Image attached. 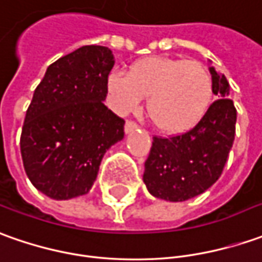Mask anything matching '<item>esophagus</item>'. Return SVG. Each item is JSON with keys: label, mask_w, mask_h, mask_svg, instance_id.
Here are the masks:
<instances>
[{"label": "esophagus", "mask_w": 262, "mask_h": 262, "mask_svg": "<svg viewBox=\"0 0 262 262\" xmlns=\"http://www.w3.org/2000/svg\"><path fill=\"white\" fill-rule=\"evenodd\" d=\"M137 127H138V125L135 124L134 121H127V122H125V127H124V131H125V134H129V133L135 131Z\"/></svg>", "instance_id": "34e87169"}]
</instances>
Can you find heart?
Returning <instances> with one entry per match:
<instances>
[{
  "instance_id": "obj_1",
  "label": "heart",
  "mask_w": 262,
  "mask_h": 262,
  "mask_svg": "<svg viewBox=\"0 0 262 262\" xmlns=\"http://www.w3.org/2000/svg\"><path fill=\"white\" fill-rule=\"evenodd\" d=\"M108 92L114 110L127 114L147 99V114L154 127L166 134L192 129L208 112L213 85L201 63L164 56L137 60L128 75L112 72Z\"/></svg>"
}]
</instances>
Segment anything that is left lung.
Returning a JSON list of instances; mask_svg holds the SVG:
<instances>
[{
	"label": "left lung",
	"instance_id": "left-lung-1",
	"mask_svg": "<svg viewBox=\"0 0 262 262\" xmlns=\"http://www.w3.org/2000/svg\"><path fill=\"white\" fill-rule=\"evenodd\" d=\"M213 94L219 99L209 106L196 127L182 135L154 137L143 180L154 198L184 202L208 190L222 174L232 148L236 110L229 96L225 75L209 66Z\"/></svg>",
	"mask_w": 262,
	"mask_h": 262
}]
</instances>
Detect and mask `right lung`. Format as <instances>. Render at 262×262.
I'll list each match as a JSON object with an SVG mask.
<instances>
[{
    "instance_id": "add662e5",
    "label": "right lung",
    "mask_w": 262,
    "mask_h": 262,
    "mask_svg": "<svg viewBox=\"0 0 262 262\" xmlns=\"http://www.w3.org/2000/svg\"><path fill=\"white\" fill-rule=\"evenodd\" d=\"M114 54L83 46L52 63L34 91L20 147L27 177L54 201L92 189L103 154L124 138L125 121L108 110Z\"/></svg>"
}]
</instances>
